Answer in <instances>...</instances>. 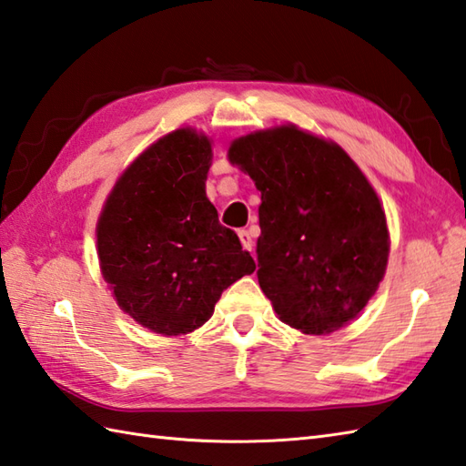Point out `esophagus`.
<instances>
[{
  "label": "esophagus",
  "instance_id": "1",
  "mask_svg": "<svg viewBox=\"0 0 466 466\" xmlns=\"http://www.w3.org/2000/svg\"><path fill=\"white\" fill-rule=\"evenodd\" d=\"M239 241H241L245 251H249V253L253 251V237L249 231H239Z\"/></svg>",
  "mask_w": 466,
  "mask_h": 466
}]
</instances>
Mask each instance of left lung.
<instances>
[{
	"mask_svg": "<svg viewBox=\"0 0 466 466\" xmlns=\"http://www.w3.org/2000/svg\"><path fill=\"white\" fill-rule=\"evenodd\" d=\"M227 158L261 191L259 288L278 318L328 336L384 279L390 233L374 187L338 142L296 125L235 138Z\"/></svg>",
	"mask_w": 466,
	"mask_h": 466,
	"instance_id": "obj_1",
	"label": "left lung"
}]
</instances>
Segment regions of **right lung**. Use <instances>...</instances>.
<instances>
[{"mask_svg":"<svg viewBox=\"0 0 466 466\" xmlns=\"http://www.w3.org/2000/svg\"><path fill=\"white\" fill-rule=\"evenodd\" d=\"M211 163L205 132H168L122 170L96 221L98 265L114 301L167 338L201 328L223 289L255 271L208 201Z\"/></svg>","mask_w":466,"mask_h":466,"instance_id":"add662e5","label":"right lung"}]
</instances>
